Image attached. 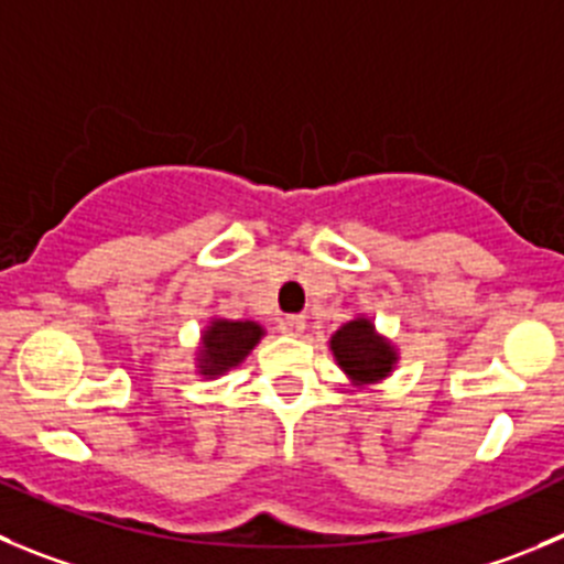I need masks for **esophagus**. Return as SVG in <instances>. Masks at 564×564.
<instances>
[{
    "mask_svg": "<svg viewBox=\"0 0 564 564\" xmlns=\"http://www.w3.org/2000/svg\"><path fill=\"white\" fill-rule=\"evenodd\" d=\"M278 328H281V334H286V336H303V330H306V317H303V314L283 317Z\"/></svg>",
    "mask_w": 564,
    "mask_h": 564,
    "instance_id": "esophagus-1",
    "label": "esophagus"
}]
</instances>
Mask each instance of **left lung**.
<instances>
[{"mask_svg": "<svg viewBox=\"0 0 564 564\" xmlns=\"http://www.w3.org/2000/svg\"><path fill=\"white\" fill-rule=\"evenodd\" d=\"M328 347L339 370L350 381V387L359 389L387 381L394 367H398V361H401L398 345L383 334H378L376 323L367 314H356L354 319L339 325L330 334Z\"/></svg>", "mask_w": 564, "mask_h": 564, "instance_id": "left-lung-1", "label": "left lung"}]
</instances>
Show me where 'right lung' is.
Listing matches in <instances>:
<instances>
[{
	"label": "right lung",
	"mask_w": 564,
	"mask_h": 564,
	"mask_svg": "<svg viewBox=\"0 0 564 564\" xmlns=\"http://www.w3.org/2000/svg\"><path fill=\"white\" fill-rule=\"evenodd\" d=\"M264 336L267 328L256 319L210 317L199 330L197 354H194L197 376L219 378L236 370Z\"/></svg>",
	"instance_id": "obj_1"
}]
</instances>
